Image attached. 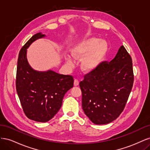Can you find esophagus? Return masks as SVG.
<instances>
[{"label":"esophagus","instance_id":"obj_1","mask_svg":"<svg viewBox=\"0 0 150 150\" xmlns=\"http://www.w3.org/2000/svg\"><path fill=\"white\" fill-rule=\"evenodd\" d=\"M79 82L78 79H74V85L75 86H77L79 85Z\"/></svg>","mask_w":150,"mask_h":150}]
</instances>
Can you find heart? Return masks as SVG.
Wrapping results in <instances>:
<instances>
[{
    "instance_id": "1",
    "label": "heart",
    "mask_w": 150,
    "mask_h": 150,
    "mask_svg": "<svg viewBox=\"0 0 150 150\" xmlns=\"http://www.w3.org/2000/svg\"><path fill=\"white\" fill-rule=\"evenodd\" d=\"M108 51L106 40L90 38L76 44L72 49V55L78 59H83L81 68L85 72L94 71L100 66ZM66 61L69 64H73L72 58L67 57Z\"/></svg>"
}]
</instances>
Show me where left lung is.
I'll use <instances>...</instances> for the list:
<instances>
[{"mask_svg": "<svg viewBox=\"0 0 150 150\" xmlns=\"http://www.w3.org/2000/svg\"><path fill=\"white\" fill-rule=\"evenodd\" d=\"M133 81L132 59L122 46L110 63L85 75L80 82L85 115L95 125L115 120L124 110Z\"/></svg>", "mask_w": 150, "mask_h": 150, "instance_id": "left-lung-1", "label": "left lung"}]
</instances>
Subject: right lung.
<instances>
[{
	"label": "right lung",
	"mask_w": 150,
	"mask_h": 150,
	"mask_svg": "<svg viewBox=\"0 0 150 150\" xmlns=\"http://www.w3.org/2000/svg\"><path fill=\"white\" fill-rule=\"evenodd\" d=\"M41 33L34 35L20 51L17 61L16 89L26 116L37 122H47L62 106L66 93L73 87L71 76L63 75L52 70L34 69L27 58L28 47L35 40L44 38Z\"/></svg>",
	"instance_id": "right-lung-1"
}]
</instances>
